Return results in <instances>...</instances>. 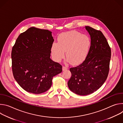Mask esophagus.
<instances>
[{
	"mask_svg": "<svg viewBox=\"0 0 123 123\" xmlns=\"http://www.w3.org/2000/svg\"><path fill=\"white\" fill-rule=\"evenodd\" d=\"M67 69H68V68H67L66 67L63 66V67H62V70H63V71H66V70H67Z\"/></svg>",
	"mask_w": 123,
	"mask_h": 123,
	"instance_id": "esophagus-1",
	"label": "esophagus"
}]
</instances>
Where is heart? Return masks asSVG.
Here are the masks:
<instances>
[{"mask_svg": "<svg viewBox=\"0 0 123 123\" xmlns=\"http://www.w3.org/2000/svg\"><path fill=\"white\" fill-rule=\"evenodd\" d=\"M91 45L90 37L76 31L62 32L59 35L57 43L51 46V53L56 62H60L64 56L67 61L76 65L83 62L88 55Z\"/></svg>", "mask_w": 123, "mask_h": 123, "instance_id": "1", "label": "heart"}]
</instances>
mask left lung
I'll use <instances>...</instances> for the list:
<instances>
[{
	"label": "left lung",
	"instance_id": "left-lung-1",
	"mask_svg": "<svg viewBox=\"0 0 123 123\" xmlns=\"http://www.w3.org/2000/svg\"><path fill=\"white\" fill-rule=\"evenodd\" d=\"M91 45L88 55L79 66L70 68L72 76L68 82L69 90L80 95L96 91L106 80L110 69L111 49L100 31L86 26Z\"/></svg>",
	"mask_w": 123,
	"mask_h": 123
}]
</instances>
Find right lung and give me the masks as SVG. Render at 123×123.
<instances>
[{
    "mask_svg": "<svg viewBox=\"0 0 123 123\" xmlns=\"http://www.w3.org/2000/svg\"><path fill=\"white\" fill-rule=\"evenodd\" d=\"M51 32L31 27L17 38L12 51L13 77L25 91L40 94L48 91L62 67L50 58L54 41Z\"/></svg>",
    "mask_w": 123,
    "mask_h": 123,
    "instance_id": "1",
    "label": "right lung"
}]
</instances>
